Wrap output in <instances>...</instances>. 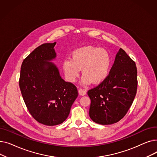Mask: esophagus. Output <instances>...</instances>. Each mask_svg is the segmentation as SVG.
<instances>
[{
    "label": "esophagus",
    "instance_id": "1",
    "mask_svg": "<svg viewBox=\"0 0 157 157\" xmlns=\"http://www.w3.org/2000/svg\"><path fill=\"white\" fill-rule=\"evenodd\" d=\"M78 92H79V94L80 95H85V94H86V91L85 90H84V89H81V88H80V89H79V90H78Z\"/></svg>",
    "mask_w": 157,
    "mask_h": 157
}]
</instances>
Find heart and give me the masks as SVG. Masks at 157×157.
<instances>
[{"label": "heart", "mask_w": 157, "mask_h": 157, "mask_svg": "<svg viewBox=\"0 0 157 157\" xmlns=\"http://www.w3.org/2000/svg\"><path fill=\"white\" fill-rule=\"evenodd\" d=\"M111 64L109 53L104 49L93 46L79 48L71 53V59H66L62 63V70L68 81L73 83L83 74V85L98 84L108 77Z\"/></svg>", "instance_id": "1"}]
</instances>
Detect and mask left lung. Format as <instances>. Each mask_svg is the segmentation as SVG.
Instances as JSON below:
<instances>
[{
  "label": "left lung",
  "instance_id": "obj_1",
  "mask_svg": "<svg viewBox=\"0 0 157 157\" xmlns=\"http://www.w3.org/2000/svg\"><path fill=\"white\" fill-rule=\"evenodd\" d=\"M137 74L135 62L120 48L108 77L88 91L90 118L98 124L111 125L124 117L136 95Z\"/></svg>",
  "mask_w": 157,
  "mask_h": 157
}]
</instances>
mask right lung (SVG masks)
I'll use <instances>...</instances> for the list:
<instances>
[{
	"label": "right lung",
	"mask_w": 157,
	"mask_h": 157,
	"mask_svg": "<svg viewBox=\"0 0 157 157\" xmlns=\"http://www.w3.org/2000/svg\"><path fill=\"white\" fill-rule=\"evenodd\" d=\"M53 43L36 48L22 62L19 85L27 108L36 121L53 126L68 117L78 95L76 86L65 81L52 63L56 55Z\"/></svg>",
	"instance_id": "add662e5"
}]
</instances>
